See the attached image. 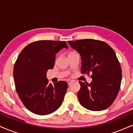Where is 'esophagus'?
Segmentation results:
<instances>
[{
	"instance_id": "34e87169",
	"label": "esophagus",
	"mask_w": 133,
	"mask_h": 133,
	"mask_svg": "<svg viewBox=\"0 0 133 133\" xmlns=\"http://www.w3.org/2000/svg\"><path fill=\"white\" fill-rule=\"evenodd\" d=\"M68 83L69 86V85L72 83V81H68Z\"/></svg>"
}]
</instances>
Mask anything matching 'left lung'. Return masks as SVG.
Masks as SVG:
<instances>
[{
    "label": "left lung",
    "instance_id": "1",
    "mask_svg": "<svg viewBox=\"0 0 133 133\" xmlns=\"http://www.w3.org/2000/svg\"><path fill=\"white\" fill-rule=\"evenodd\" d=\"M81 57V73L89 74L90 84L79 81V103L91 111H102L112 104L119 91L122 70L115 52L106 42L94 39L69 41Z\"/></svg>",
    "mask_w": 133,
    "mask_h": 133
}]
</instances>
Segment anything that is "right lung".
Instances as JSON below:
<instances>
[{
  "instance_id": "right-lung-1",
  "label": "right lung",
  "mask_w": 133,
  "mask_h": 133,
  "mask_svg": "<svg viewBox=\"0 0 133 133\" xmlns=\"http://www.w3.org/2000/svg\"><path fill=\"white\" fill-rule=\"evenodd\" d=\"M63 48H68L65 41H35L17 57L13 72L16 89L23 104L33 113L47 115L61 106L68 83L49 84L46 72L54 68L56 54Z\"/></svg>"
}]
</instances>
